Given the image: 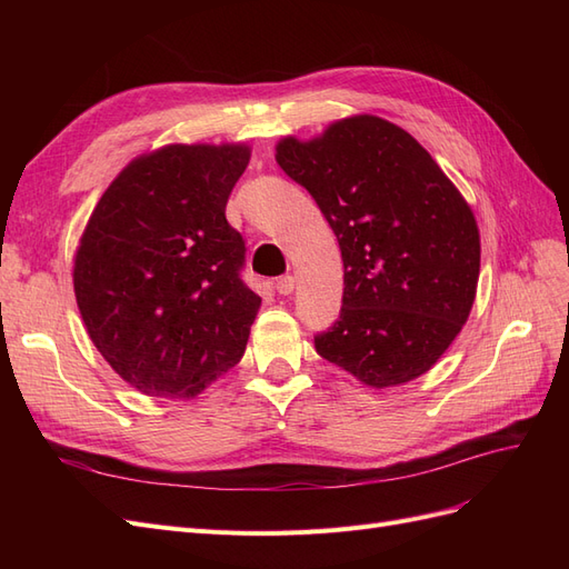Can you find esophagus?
Returning <instances> with one entry per match:
<instances>
[{
	"label": "esophagus",
	"mask_w": 569,
	"mask_h": 569,
	"mask_svg": "<svg viewBox=\"0 0 569 569\" xmlns=\"http://www.w3.org/2000/svg\"><path fill=\"white\" fill-rule=\"evenodd\" d=\"M274 289H278L282 297H289L291 291H295V278H291V274H282V278L274 280Z\"/></svg>",
	"instance_id": "obj_1"
}]
</instances>
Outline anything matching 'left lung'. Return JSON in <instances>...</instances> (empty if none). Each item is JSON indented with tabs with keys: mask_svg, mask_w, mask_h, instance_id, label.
Segmentation results:
<instances>
[{
	"mask_svg": "<svg viewBox=\"0 0 569 569\" xmlns=\"http://www.w3.org/2000/svg\"><path fill=\"white\" fill-rule=\"evenodd\" d=\"M278 163L316 199L341 249V311L316 351L377 389L416 380L470 316V206L416 137L377 116L339 120L313 142L287 137Z\"/></svg>",
	"mask_w": 569,
	"mask_h": 569,
	"instance_id": "1",
	"label": "left lung"
}]
</instances>
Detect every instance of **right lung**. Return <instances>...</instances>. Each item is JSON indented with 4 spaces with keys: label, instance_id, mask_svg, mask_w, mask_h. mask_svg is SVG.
Masks as SVG:
<instances>
[{
    "label": "right lung",
    "instance_id": "1",
    "mask_svg": "<svg viewBox=\"0 0 569 569\" xmlns=\"http://www.w3.org/2000/svg\"><path fill=\"white\" fill-rule=\"evenodd\" d=\"M242 144H170L132 161L90 216L73 284L107 363L147 396L194 399L244 356L261 297L226 206Z\"/></svg>",
    "mask_w": 569,
    "mask_h": 569
}]
</instances>
